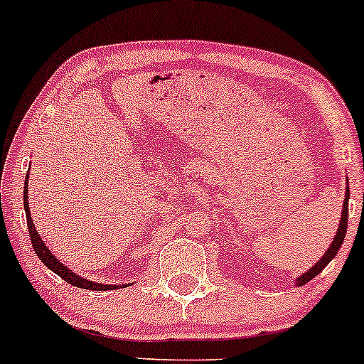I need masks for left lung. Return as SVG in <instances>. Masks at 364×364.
Segmentation results:
<instances>
[{"label": "left lung", "instance_id": "1", "mask_svg": "<svg viewBox=\"0 0 364 364\" xmlns=\"http://www.w3.org/2000/svg\"><path fill=\"white\" fill-rule=\"evenodd\" d=\"M347 216H349V187H347L346 191V199H344V208H342V216H341V225L337 228V234L333 237L332 240V246L326 249V252L323 255V258L318 261L316 264L311 268V270H308L304 273V275H301L299 279H297V285H304L308 284L309 280H313L314 277L318 275L326 264L330 263L333 258H336V255L338 252V249H341L342 242H344V237H346V232H347Z\"/></svg>", "mask_w": 364, "mask_h": 364}]
</instances>
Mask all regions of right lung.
Here are the masks:
<instances>
[{"label":"right lung","mask_w":364,"mask_h":364,"mask_svg":"<svg viewBox=\"0 0 364 364\" xmlns=\"http://www.w3.org/2000/svg\"><path fill=\"white\" fill-rule=\"evenodd\" d=\"M23 208H26L27 227H28V235H31V240H32V247H34L38 258L43 261V263L46 264L51 272H55L56 275L61 277V279L67 282V284L75 285V287H80V289H89V291H113V289L125 287V285H105V284H96V282L80 279L79 275H75V273H73L72 270H68L67 267H63V264H61L60 261L51 255L50 249L46 247V244L41 240L39 232L36 230L34 223H32L31 210H28V203H27V182H26V187H23Z\"/></svg>","instance_id":"1"}]
</instances>
